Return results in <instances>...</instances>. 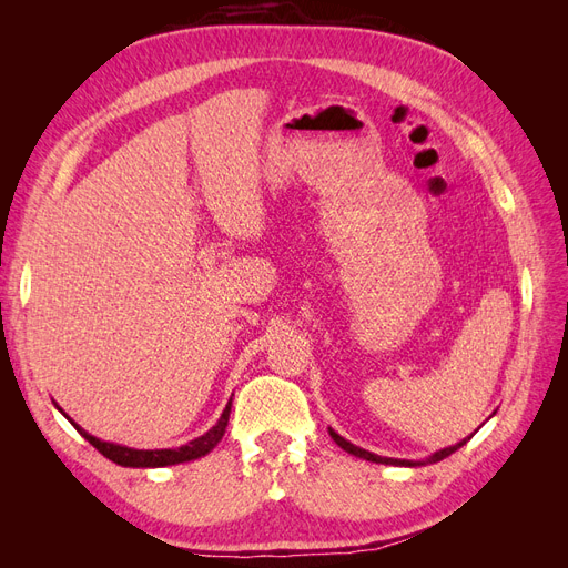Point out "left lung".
<instances>
[{"label": "left lung", "mask_w": 568, "mask_h": 568, "mask_svg": "<svg viewBox=\"0 0 568 568\" xmlns=\"http://www.w3.org/2000/svg\"><path fill=\"white\" fill-rule=\"evenodd\" d=\"M493 415H495V412H493ZM478 428H480V426H478ZM478 428H476V432H478ZM476 432H474V434H476ZM474 434H471V436H474ZM329 436L336 440L338 448H343L346 453H351V455H355V457H363V459H367V462L390 464V467H424V464H436V462H440V459H445V457H450L455 450L462 448V445H467V443L471 440V436L462 438L459 443L450 445V448H443V450H438V453H434V455H428L426 459H398V457H382V455H374V453H369V450L357 448V445H353L351 440L338 436V434L334 432V428H329Z\"/></svg>", "instance_id": "obj_1"}]
</instances>
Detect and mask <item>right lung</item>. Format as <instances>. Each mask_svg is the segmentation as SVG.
I'll list each match as a JSON object with an SVG mask.
<instances>
[{"label": "right lung", "mask_w": 568, "mask_h": 568, "mask_svg": "<svg viewBox=\"0 0 568 568\" xmlns=\"http://www.w3.org/2000/svg\"><path fill=\"white\" fill-rule=\"evenodd\" d=\"M57 405V403H54ZM57 409L61 412V415L71 422L78 434L90 440L94 448L109 457L111 462L120 464V467H132V469H159V467H173V464H182V462H192V459H199L203 455H209L215 445L222 440V436H225V428H227V422H230V409H232V400L227 403V407L222 409V415L217 419V424L213 428H209L203 436L189 440L186 445H180V448H165V450H136V448H128V445H118V443H109V440H101L92 434L84 432V428L80 424H75L71 417L65 415V412L57 405Z\"/></svg>", "instance_id": "right-lung-1"}]
</instances>
